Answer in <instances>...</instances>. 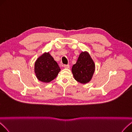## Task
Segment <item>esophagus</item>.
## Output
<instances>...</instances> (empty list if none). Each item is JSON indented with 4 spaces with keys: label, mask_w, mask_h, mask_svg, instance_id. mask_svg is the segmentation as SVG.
<instances>
[{
    "label": "esophagus",
    "mask_w": 132,
    "mask_h": 132,
    "mask_svg": "<svg viewBox=\"0 0 132 132\" xmlns=\"http://www.w3.org/2000/svg\"><path fill=\"white\" fill-rule=\"evenodd\" d=\"M64 66L65 68H70V65H64Z\"/></svg>",
    "instance_id": "1"
}]
</instances>
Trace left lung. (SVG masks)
<instances>
[{
  "instance_id": "1",
  "label": "left lung",
  "mask_w": 132,
  "mask_h": 132,
  "mask_svg": "<svg viewBox=\"0 0 132 132\" xmlns=\"http://www.w3.org/2000/svg\"><path fill=\"white\" fill-rule=\"evenodd\" d=\"M95 70V65L90 55L87 51L82 52L72 72L74 79L82 84L90 81Z\"/></svg>"
}]
</instances>
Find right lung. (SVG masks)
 <instances>
[{"label":"right lung","instance_id":"add662e5","mask_svg":"<svg viewBox=\"0 0 132 132\" xmlns=\"http://www.w3.org/2000/svg\"><path fill=\"white\" fill-rule=\"evenodd\" d=\"M34 71L38 80L48 83L57 77L60 68L49 52H45L35 61Z\"/></svg>","mask_w":132,"mask_h":132}]
</instances>
